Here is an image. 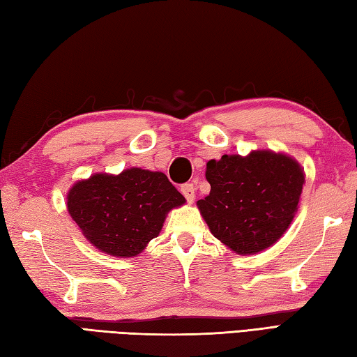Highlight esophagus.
I'll use <instances>...</instances> for the list:
<instances>
[{
    "mask_svg": "<svg viewBox=\"0 0 357 357\" xmlns=\"http://www.w3.org/2000/svg\"><path fill=\"white\" fill-rule=\"evenodd\" d=\"M181 192H183L187 202L192 204L195 201V185L193 184H184L183 187H181Z\"/></svg>",
    "mask_w": 357,
    "mask_h": 357,
    "instance_id": "obj_1",
    "label": "esophagus"
}]
</instances>
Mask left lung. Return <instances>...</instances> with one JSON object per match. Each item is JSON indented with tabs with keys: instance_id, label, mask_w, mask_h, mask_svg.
Masks as SVG:
<instances>
[{
	"instance_id": "1",
	"label": "left lung",
	"mask_w": 357,
	"mask_h": 357,
	"mask_svg": "<svg viewBox=\"0 0 357 357\" xmlns=\"http://www.w3.org/2000/svg\"><path fill=\"white\" fill-rule=\"evenodd\" d=\"M210 195L198 201L213 236L239 255L273 245L291 224L304 185L301 165L268 150L207 162Z\"/></svg>"
}]
</instances>
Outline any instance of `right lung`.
<instances>
[{
  "mask_svg": "<svg viewBox=\"0 0 357 357\" xmlns=\"http://www.w3.org/2000/svg\"><path fill=\"white\" fill-rule=\"evenodd\" d=\"M184 202L164 173L142 169L96 173L67 195L69 213L90 244L119 257L139 255L161 231L167 211Z\"/></svg>",
  "mask_w": 357,
  "mask_h": 357,
  "instance_id": "obj_1",
  "label": "right lung"
}]
</instances>
